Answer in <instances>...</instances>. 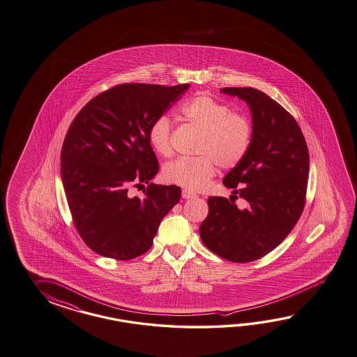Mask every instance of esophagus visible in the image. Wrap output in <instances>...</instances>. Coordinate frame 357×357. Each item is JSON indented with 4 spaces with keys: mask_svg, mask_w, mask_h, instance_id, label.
Here are the masks:
<instances>
[{
    "mask_svg": "<svg viewBox=\"0 0 357 357\" xmlns=\"http://www.w3.org/2000/svg\"><path fill=\"white\" fill-rule=\"evenodd\" d=\"M182 197L184 200H190V199H195L196 197V193H193L191 191H187V190H183Z\"/></svg>",
    "mask_w": 357,
    "mask_h": 357,
    "instance_id": "1",
    "label": "esophagus"
}]
</instances>
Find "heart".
I'll list each match as a JSON object with an SVG mask.
<instances>
[{"label": "heart", "instance_id": "b5f03b06", "mask_svg": "<svg viewBox=\"0 0 357 357\" xmlns=\"http://www.w3.org/2000/svg\"><path fill=\"white\" fill-rule=\"evenodd\" d=\"M183 121L200 130L195 153L199 156L181 157L162 169L165 182L185 190L199 191L209 184L217 165L231 169L238 165L252 146V125L248 116L232 112L231 107L209 96H197L179 108ZM151 147L160 156L173 153L172 121L158 116L148 129Z\"/></svg>", "mask_w": 357, "mask_h": 357}]
</instances>
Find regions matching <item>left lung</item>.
Listing matches in <instances>:
<instances>
[{
	"label": "left lung",
	"instance_id": "8db88e82",
	"mask_svg": "<svg viewBox=\"0 0 357 357\" xmlns=\"http://www.w3.org/2000/svg\"><path fill=\"white\" fill-rule=\"evenodd\" d=\"M250 108L252 140L243 161L227 173L229 197H209L201 223L204 245L227 261L259 259L282 243L305 208L310 156L294 117L276 100L252 87H223ZM247 201L238 210L234 195Z\"/></svg>",
	"mask_w": 357,
	"mask_h": 357
}]
</instances>
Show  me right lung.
<instances>
[{"mask_svg": "<svg viewBox=\"0 0 357 357\" xmlns=\"http://www.w3.org/2000/svg\"><path fill=\"white\" fill-rule=\"evenodd\" d=\"M188 87L117 85L91 99L70 123L61 181L79 236L99 255L129 261L144 254L181 200L179 187L149 183L158 162L148 129ZM144 182L143 198L127 195L131 183Z\"/></svg>", "mask_w": 357, "mask_h": 357, "instance_id": "add662e5", "label": "right lung"}]
</instances>
